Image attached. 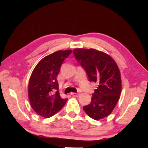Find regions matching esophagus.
<instances>
[{
    "label": "esophagus",
    "instance_id": "obj_1",
    "mask_svg": "<svg viewBox=\"0 0 148 148\" xmlns=\"http://www.w3.org/2000/svg\"><path fill=\"white\" fill-rule=\"evenodd\" d=\"M71 94L72 96H74V97H77V96H79V94H78V93H71Z\"/></svg>",
    "mask_w": 148,
    "mask_h": 148
}]
</instances>
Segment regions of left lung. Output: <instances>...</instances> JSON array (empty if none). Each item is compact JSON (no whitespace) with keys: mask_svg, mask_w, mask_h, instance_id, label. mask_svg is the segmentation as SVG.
<instances>
[{"mask_svg":"<svg viewBox=\"0 0 148 148\" xmlns=\"http://www.w3.org/2000/svg\"><path fill=\"white\" fill-rule=\"evenodd\" d=\"M73 53L90 82L98 84L90 104L83 109L94 120L108 116L116 106L122 89L120 70L116 62L108 54L93 48H75Z\"/></svg>","mask_w":148,"mask_h":148,"instance_id":"obj_1","label":"left lung"}]
</instances>
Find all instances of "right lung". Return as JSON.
<instances>
[{
    "instance_id": "right-lung-1",
    "label": "right lung",
    "mask_w": 148,
    "mask_h": 148,
    "mask_svg": "<svg viewBox=\"0 0 148 148\" xmlns=\"http://www.w3.org/2000/svg\"><path fill=\"white\" fill-rule=\"evenodd\" d=\"M71 52V50H58L42 58L34 68L28 85V97L32 108L40 116H53L66 104L67 99L60 96L56 78L62 63Z\"/></svg>"
}]
</instances>
